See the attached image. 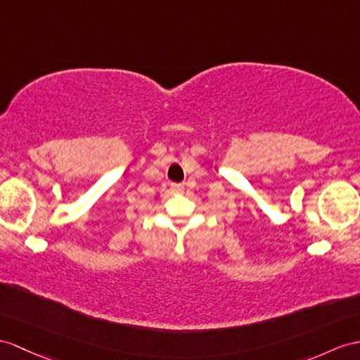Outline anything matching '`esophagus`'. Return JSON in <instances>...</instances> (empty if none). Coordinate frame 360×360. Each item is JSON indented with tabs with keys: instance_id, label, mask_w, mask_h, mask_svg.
Segmentation results:
<instances>
[{
	"instance_id": "obj_1",
	"label": "esophagus",
	"mask_w": 360,
	"mask_h": 360,
	"mask_svg": "<svg viewBox=\"0 0 360 360\" xmlns=\"http://www.w3.org/2000/svg\"><path fill=\"white\" fill-rule=\"evenodd\" d=\"M171 191L175 192V194H181V192L185 191V186L180 185V183H172V185H171Z\"/></svg>"
}]
</instances>
